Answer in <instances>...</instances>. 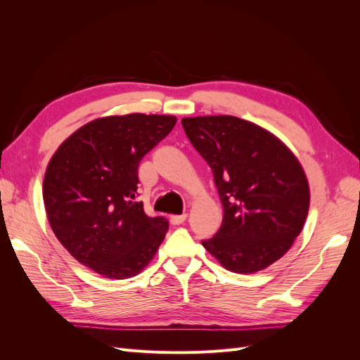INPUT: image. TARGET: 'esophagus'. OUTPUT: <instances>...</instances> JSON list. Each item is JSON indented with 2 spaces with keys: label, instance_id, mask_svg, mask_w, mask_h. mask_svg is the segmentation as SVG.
Listing matches in <instances>:
<instances>
[{
  "label": "esophagus",
  "instance_id": "34e87169",
  "mask_svg": "<svg viewBox=\"0 0 360 360\" xmlns=\"http://www.w3.org/2000/svg\"><path fill=\"white\" fill-rule=\"evenodd\" d=\"M186 219H188V214L183 213V214H172L169 221H171L172 225H180V224H183Z\"/></svg>",
  "mask_w": 360,
  "mask_h": 360
}]
</instances>
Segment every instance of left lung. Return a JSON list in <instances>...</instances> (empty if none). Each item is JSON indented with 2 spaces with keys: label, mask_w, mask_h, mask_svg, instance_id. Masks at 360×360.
Instances as JSON below:
<instances>
[{
  "label": "left lung",
  "mask_w": 360,
  "mask_h": 360,
  "mask_svg": "<svg viewBox=\"0 0 360 360\" xmlns=\"http://www.w3.org/2000/svg\"><path fill=\"white\" fill-rule=\"evenodd\" d=\"M212 168L224 205L219 231L202 246L234 274H255L288 252L309 210V183L282 141L233 115L181 118Z\"/></svg>",
  "instance_id": "8db88e82"
}]
</instances>
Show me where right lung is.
<instances>
[{
	"instance_id": "right-lung-1",
	"label": "right lung",
	"mask_w": 360,
	"mask_h": 360,
	"mask_svg": "<svg viewBox=\"0 0 360 360\" xmlns=\"http://www.w3.org/2000/svg\"><path fill=\"white\" fill-rule=\"evenodd\" d=\"M177 123L132 112L91 120L52 155L43 202L58 242L81 264L111 279L141 274L165 238L168 221L144 213L139 162Z\"/></svg>"
}]
</instances>
